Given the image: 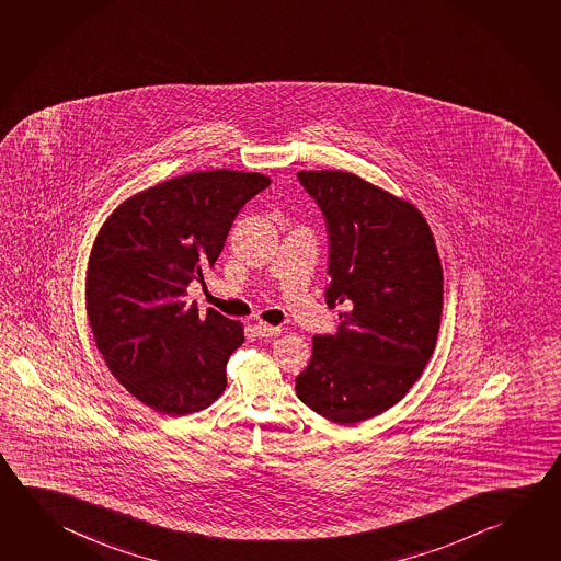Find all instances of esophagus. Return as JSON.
Returning a JSON list of instances; mask_svg holds the SVG:
<instances>
[{"label":"esophagus","mask_w":561,"mask_h":561,"mask_svg":"<svg viewBox=\"0 0 561 561\" xmlns=\"http://www.w3.org/2000/svg\"><path fill=\"white\" fill-rule=\"evenodd\" d=\"M257 336H264V339H272V336H277V334L282 333V327H274V324L267 323H257L256 327Z\"/></svg>","instance_id":"obj_1"}]
</instances>
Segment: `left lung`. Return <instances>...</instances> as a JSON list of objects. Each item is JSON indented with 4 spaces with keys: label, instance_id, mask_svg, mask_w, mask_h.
Segmentation results:
<instances>
[{
    "label": "left lung",
    "instance_id": "obj_1",
    "mask_svg": "<svg viewBox=\"0 0 561 561\" xmlns=\"http://www.w3.org/2000/svg\"><path fill=\"white\" fill-rule=\"evenodd\" d=\"M329 237L324 301L334 334H314L295 378L297 398L334 423L363 422L400 402L433 354L443 270L433 234L412 203L344 171H299Z\"/></svg>",
    "mask_w": 561,
    "mask_h": 561
}]
</instances>
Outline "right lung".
<instances>
[{
    "instance_id": "right-lung-1",
    "label": "right lung",
    "mask_w": 561,
    "mask_h": 561,
    "mask_svg": "<svg viewBox=\"0 0 561 561\" xmlns=\"http://www.w3.org/2000/svg\"><path fill=\"white\" fill-rule=\"evenodd\" d=\"M267 185L260 173H188L124 201L100 228L87 274L90 329L110 373L156 412L205 410L227 388L242 324L210 307L198 313L185 295Z\"/></svg>"
}]
</instances>
